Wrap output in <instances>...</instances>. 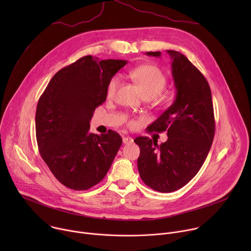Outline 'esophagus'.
Instances as JSON below:
<instances>
[{
	"label": "esophagus",
	"mask_w": 251,
	"mask_h": 251,
	"mask_svg": "<svg viewBox=\"0 0 251 251\" xmlns=\"http://www.w3.org/2000/svg\"><path fill=\"white\" fill-rule=\"evenodd\" d=\"M122 141L124 144H131V143H133V139L131 137H123Z\"/></svg>",
	"instance_id": "obj_1"
}]
</instances>
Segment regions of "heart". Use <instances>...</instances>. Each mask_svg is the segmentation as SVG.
Here are the masks:
<instances>
[{"mask_svg":"<svg viewBox=\"0 0 251 251\" xmlns=\"http://www.w3.org/2000/svg\"><path fill=\"white\" fill-rule=\"evenodd\" d=\"M131 76L139 85L144 97L153 98L157 96L167 83V78L163 71L159 67L150 64L136 67L131 71ZM119 84L120 77L118 75L113 76L107 84V97H114ZM134 124L135 122H131V125Z\"/></svg>","mask_w":251,"mask_h":251,"instance_id":"1","label":"heart"}]
</instances>
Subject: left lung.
<instances>
[{"instance_id": "8db88e82", "label": "left lung", "mask_w": 251, "mask_h": 251, "mask_svg": "<svg viewBox=\"0 0 251 251\" xmlns=\"http://www.w3.org/2000/svg\"><path fill=\"white\" fill-rule=\"evenodd\" d=\"M176 88L173 104L148 126L167 131L161 145L148 137L134 140L140 147L138 171L148 187L171 193L187 185L202 166L214 136V115L209 85L201 71L181 52L167 50ZM159 57L161 51H148Z\"/></svg>"}]
</instances>
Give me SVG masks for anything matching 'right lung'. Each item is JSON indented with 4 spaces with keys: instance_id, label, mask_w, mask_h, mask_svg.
<instances>
[{
    "instance_id": "obj_1",
    "label": "right lung",
    "mask_w": 251,
    "mask_h": 251,
    "mask_svg": "<svg viewBox=\"0 0 251 251\" xmlns=\"http://www.w3.org/2000/svg\"><path fill=\"white\" fill-rule=\"evenodd\" d=\"M126 63L83 56L57 71L40 97L35 112L39 151L69 189L84 191L102 181L122 145L115 131L90 133L89 122L106 100L107 84Z\"/></svg>"
}]
</instances>
